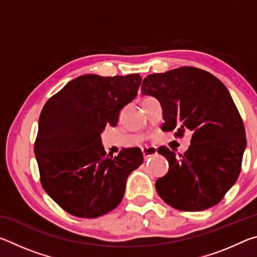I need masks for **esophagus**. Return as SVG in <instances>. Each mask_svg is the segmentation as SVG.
Wrapping results in <instances>:
<instances>
[{"mask_svg":"<svg viewBox=\"0 0 257 257\" xmlns=\"http://www.w3.org/2000/svg\"><path fill=\"white\" fill-rule=\"evenodd\" d=\"M142 153L144 155L145 159H149L151 156L158 154V151H156L154 147H145V149H142Z\"/></svg>","mask_w":257,"mask_h":257,"instance_id":"obj_1","label":"esophagus"}]
</instances>
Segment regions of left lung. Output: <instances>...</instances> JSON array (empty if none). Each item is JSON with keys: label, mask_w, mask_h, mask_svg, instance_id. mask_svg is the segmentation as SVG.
Instances as JSON below:
<instances>
[{"label": "left lung", "mask_w": 257, "mask_h": 257, "mask_svg": "<svg viewBox=\"0 0 257 257\" xmlns=\"http://www.w3.org/2000/svg\"><path fill=\"white\" fill-rule=\"evenodd\" d=\"M142 94L161 103L163 132L191 133L184 155L158 150L169 162L167 175L155 182L160 197L181 211L216 205L237 181L246 149L245 128L227 87L210 72L182 67L147 76Z\"/></svg>", "instance_id": "left-lung-1"}]
</instances>
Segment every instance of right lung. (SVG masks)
Instances as JSON below:
<instances>
[{
    "instance_id": "right-lung-1",
    "label": "right lung",
    "mask_w": 257,
    "mask_h": 257,
    "mask_svg": "<svg viewBox=\"0 0 257 257\" xmlns=\"http://www.w3.org/2000/svg\"><path fill=\"white\" fill-rule=\"evenodd\" d=\"M138 73L75 78L45 103L35 156L47 195L70 214L98 217L122 201L130 173L143 163L138 147L106 155L101 134L115 127L122 107L137 96Z\"/></svg>"
}]
</instances>
